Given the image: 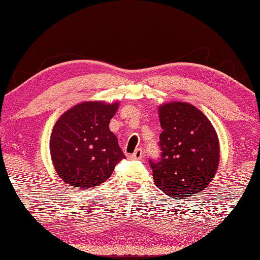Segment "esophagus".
I'll return each instance as SVG.
<instances>
[{
	"instance_id": "34e87169",
	"label": "esophagus",
	"mask_w": 260,
	"mask_h": 260,
	"mask_svg": "<svg viewBox=\"0 0 260 260\" xmlns=\"http://www.w3.org/2000/svg\"><path fill=\"white\" fill-rule=\"evenodd\" d=\"M143 157V150L142 149H136V150L133 152V155L131 156L132 159H141Z\"/></svg>"
}]
</instances>
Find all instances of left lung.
<instances>
[{"instance_id":"left-lung-1","label":"left lung","mask_w":260,"mask_h":260,"mask_svg":"<svg viewBox=\"0 0 260 260\" xmlns=\"http://www.w3.org/2000/svg\"><path fill=\"white\" fill-rule=\"evenodd\" d=\"M160 158L150 160L153 181L165 195L182 200L204 190L220 160L219 139L208 117L186 102L158 108Z\"/></svg>"}]
</instances>
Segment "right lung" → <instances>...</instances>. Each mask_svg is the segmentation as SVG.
Wrapping results in <instances>:
<instances>
[{
  "label": "right lung",
  "mask_w": 260,
  "mask_h": 260,
  "mask_svg": "<svg viewBox=\"0 0 260 260\" xmlns=\"http://www.w3.org/2000/svg\"><path fill=\"white\" fill-rule=\"evenodd\" d=\"M118 107V102H82L56 121L50 136V156L57 174L69 186L85 190L99 186L126 158L117 136L109 128Z\"/></svg>",
  "instance_id": "1"
}]
</instances>
